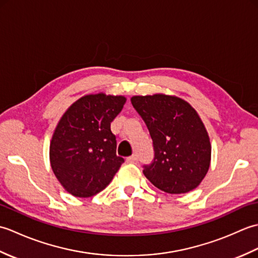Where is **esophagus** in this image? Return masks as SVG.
<instances>
[{"mask_svg":"<svg viewBox=\"0 0 258 258\" xmlns=\"http://www.w3.org/2000/svg\"><path fill=\"white\" fill-rule=\"evenodd\" d=\"M138 160H139L138 155H132V156H130V157L126 158V162L132 163V164H136V163H138Z\"/></svg>","mask_w":258,"mask_h":258,"instance_id":"obj_1","label":"esophagus"}]
</instances>
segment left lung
<instances>
[{
	"label": "left lung",
	"instance_id": "1",
	"mask_svg": "<svg viewBox=\"0 0 258 258\" xmlns=\"http://www.w3.org/2000/svg\"><path fill=\"white\" fill-rule=\"evenodd\" d=\"M133 107L143 118L154 147V160L143 173L157 188L184 194L201 184L210 168L211 143L195 109L176 96H133Z\"/></svg>",
	"mask_w": 258,
	"mask_h": 258
}]
</instances>
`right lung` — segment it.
Instances as JSON below:
<instances>
[{
  "mask_svg": "<svg viewBox=\"0 0 258 258\" xmlns=\"http://www.w3.org/2000/svg\"><path fill=\"white\" fill-rule=\"evenodd\" d=\"M124 96L104 93L81 97L54 131L50 161L54 174L70 194L91 197L111 183L124 158L116 155L111 123L122 111Z\"/></svg>",
  "mask_w": 258,
  "mask_h": 258,
  "instance_id": "add662e5",
  "label": "right lung"
}]
</instances>
